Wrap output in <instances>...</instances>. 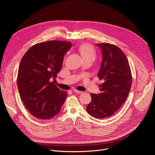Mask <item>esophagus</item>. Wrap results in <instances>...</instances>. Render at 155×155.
Instances as JSON below:
<instances>
[{"label": "esophagus", "instance_id": "1", "mask_svg": "<svg viewBox=\"0 0 155 155\" xmlns=\"http://www.w3.org/2000/svg\"><path fill=\"white\" fill-rule=\"evenodd\" d=\"M73 91L74 92H75V93H77V94H81V93H83V91H78V90H73Z\"/></svg>", "mask_w": 155, "mask_h": 155}]
</instances>
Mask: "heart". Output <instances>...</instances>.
<instances>
[{"label":"heart","instance_id":"b5f03b06","mask_svg":"<svg viewBox=\"0 0 155 155\" xmlns=\"http://www.w3.org/2000/svg\"><path fill=\"white\" fill-rule=\"evenodd\" d=\"M78 50L83 56V59L86 58H93L94 59L96 56V52L93 46L90 45L89 43H84L79 47Z\"/></svg>","mask_w":155,"mask_h":155}]
</instances>
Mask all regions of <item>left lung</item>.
Here are the masks:
<instances>
[{
  "label": "left lung",
  "mask_w": 155,
  "mask_h": 155,
  "mask_svg": "<svg viewBox=\"0 0 155 155\" xmlns=\"http://www.w3.org/2000/svg\"><path fill=\"white\" fill-rule=\"evenodd\" d=\"M102 50V61L97 74L104 83L101 93H91V102L86 111L96 118L111 117L126 100L132 85V74L127 59L118 47L108 43H97Z\"/></svg>",
  "instance_id": "8db88e82"
}]
</instances>
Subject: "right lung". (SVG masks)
Listing matches in <instances>:
<instances>
[{
	"instance_id": "obj_1",
	"label": "right lung",
	"mask_w": 155,
	"mask_h": 155,
	"mask_svg": "<svg viewBox=\"0 0 155 155\" xmlns=\"http://www.w3.org/2000/svg\"><path fill=\"white\" fill-rule=\"evenodd\" d=\"M71 47L67 41L38 43L21 60L16 80L20 97L30 114L38 119L58 115L67 97V91L59 89L51 80L57 77L64 54Z\"/></svg>"
}]
</instances>
